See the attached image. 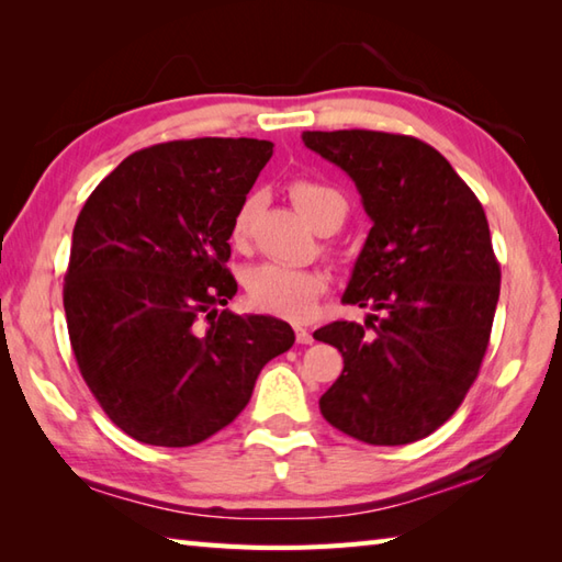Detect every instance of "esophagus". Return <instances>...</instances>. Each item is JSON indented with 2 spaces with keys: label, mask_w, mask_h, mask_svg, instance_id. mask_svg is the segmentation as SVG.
Segmentation results:
<instances>
[{
  "label": "esophagus",
  "mask_w": 562,
  "mask_h": 562,
  "mask_svg": "<svg viewBox=\"0 0 562 562\" xmlns=\"http://www.w3.org/2000/svg\"><path fill=\"white\" fill-rule=\"evenodd\" d=\"M294 330H296V342H302V345H312L314 342V336H312V330H308V328L296 326Z\"/></svg>",
  "instance_id": "obj_1"
}]
</instances>
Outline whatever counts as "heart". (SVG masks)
<instances>
[{"label":"heart","instance_id":"b5f03b06","mask_svg":"<svg viewBox=\"0 0 562 562\" xmlns=\"http://www.w3.org/2000/svg\"><path fill=\"white\" fill-rule=\"evenodd\" d=\"M292 200L296 202L314 226L321 222H336L342 224L348 205H345L342 195L324 183L316 181H294L290 186ZM256 210V195H246L241 205L236 207L232 220V241L241 244L250 232V222H254ZM328 290V272L321 268H294L282 266V262H260L246 278V292L248 300L260 312L278 314L284 318H304L312 312L316 300Z\"/></svg>","mask_w":562,"mask_h":562}]
</instances>
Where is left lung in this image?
Returning a JSON list of instances; mask_svg holds the SVG:
<instances>
[{
	"instance_id": "left-lung-1",
	"label": "left lung",
	"mask_w": 562,
	"mask_h": 562,
	"mask_svg": "<svg viewBox=\"0 0 562 562\" xmlns=\"http://www.w3.org/2000/svg\"><path fill=\"white\" fill-rule=\"evenodd\" d=\"M302 139L352 178L374 222L342 294L372 314L314 333L345 364L321 413L367 445H411L445 425L479 376L499 300L491 226L423 139L376 130Z\"/></svg>"
}]
</instances>
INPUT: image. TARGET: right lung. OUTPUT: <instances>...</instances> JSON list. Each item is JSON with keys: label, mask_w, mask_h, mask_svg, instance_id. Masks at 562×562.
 <instances>
[{"label": "right lung", "mask_w": 562, "mask_h": 562, "mask_svg": "<svg viewBox=\"0 0 562 562\" xmlns=\"http://www.w3.org/2000/svg\"><path fill=\"white\" fill-rule=\"evenodd\" d=\"M270 157L268 139L161 142L83 202L63 292L69 342L93 398L137 441H205L292 348L284 321L220 312L236 294L234 212Z\"/></svg>", "instance_id": "obj_1"}]
</instances>
